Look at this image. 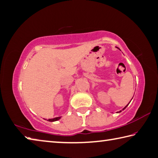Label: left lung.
Instances as JSON below:
<instances>
[{"label":"left lung","mask_w":158,"mask_h":158,"mask_svg":"<svg viewBox=\"0 0 158 158\" xmlns=\"http://www.w3.org/2000/svg\"><path fill=\"white\" fill-rule=\"evenodd\" d=\"M127 106H128V104H127V106H125V108H123V110H124V109H125V108H126Z\"/></svg>","instance_id":"1"}]
</instances>
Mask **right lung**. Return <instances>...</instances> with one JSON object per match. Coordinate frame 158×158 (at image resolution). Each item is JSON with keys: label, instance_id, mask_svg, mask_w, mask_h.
<instances>
[{"label": "right lung", "instance_id": "right-lung-1", "mask_svg": "<svg viewBox=\"0 0 158 158\" xmlns=\"http://www.w3.org/2000/svg\"><path fill=\"white\" fill-rule=\"evenodd\" d=\"M61 118V117H57V118H52V119H48V121H50V122H55V121H56L59 120V119Z\"/></svg>", "mask_w": 158, "mask_h": 158}]
</instances>
